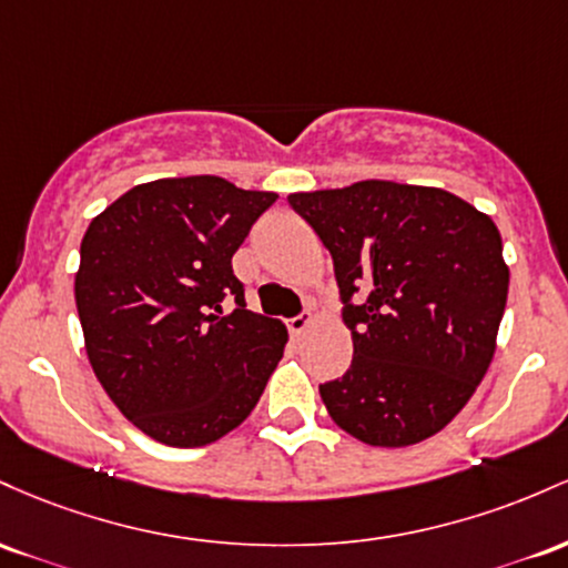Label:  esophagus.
I'll list each match as a JSON object with an SVG mask.
<instances>
[{"label": "esophagus", "instance_id": "esophagus-1", "mask_svg": "<svg viewBox=\"0 0 568 568\" xmlns=\"http://www.w3.org/2000/svg\"><path fill=\"white\" fill-rule=\"evenodd\" d=\"M314 314H301V316H295V318H290V322H286V327H290V333L292 335H303V333H308L311 327H314Z\"/></svg>", "mask_w": 568, "mask_h": 568}]
</instances>
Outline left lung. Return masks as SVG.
Segmentation results:
<instances>
[{
    "label": "left lung",
    "mask_w": 568,
    "mask_h": 568,
    "mask_svg": "<svg viewBox=\"0 0 568 568\" xmlns=\"http://www.w3.org/2000/svg\"><path fill=\"white\" fill-rule=\"evenodd\" d=\"M286 201L333 254L352 329V367L318 386L329 418L375 448L437 435L494 359L509 290L499 227L422 184L365 180Z\"/></svg>",
    "instance_id": "obj_1"
}]
</instances>
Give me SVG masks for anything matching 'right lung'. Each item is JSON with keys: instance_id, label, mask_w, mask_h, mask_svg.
Masks as SVG:
<instances>
[{"instance_id": "right-lung-1", "label": "right lung", "mask_w": 568, "mask_h": 568, "mask_svg": "<svg viewBox=\"0 0 568 568\" xmlns=\"http://www.w3.org/2000/svg\"><path fill=\"white\" fill-rule=\"evenodd\" d=\"M276 199L222 176H169L131 187L82 235L74 303L88 362L146 437L171 448L225 437L284 356L286 327L246 308L233 276V254Z\"/></svg>"}]
</instances>
